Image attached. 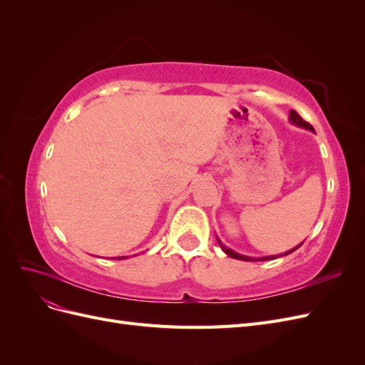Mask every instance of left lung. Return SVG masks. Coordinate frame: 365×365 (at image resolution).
Listing matches in <instances>:
<instances>
[{
	"label": "left lung",
	"instance_id": "obj_1",
	"mask_svg": "<svg viewBox=\"0 0 365 365\" xmlns=\"http://www.w3.org/2000/svg\"><path fill=\"white\" fill-rule=\"evenodd\" d=\"M289 121L292 125H295V126H298V128H304V129H307V130H312V132H315V129L307 123V121H304L300 115H298L294 109H291L289 111ZM217 244L220 245V248H222V251L227 254V256H230V257H233V259H237V260H245V262H264V260H272V259H277V257H282V256H288V254H291V252H294L297 248H300L302 245H303V242L300 245H297L295 248H292V250H289V251H286L284 254H279V256H267V257H250V256H244V254H239V252H236V251H233L231 248H228V247H225L222 242L219 240V237H217Z\"/></svg>",
	"mask_w": 365,
	"mask_h": 365
}]
</instances>
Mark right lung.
<instances>
[{
  "label": "right lung",
  "mask_w": 365,
  "mask_h": 365,
  "mask_svg": "<svg viewBox=\"0 0 365 365\" xmlns=\"http://www.w3.org/2000/svg\"><path fill=\"white\" fill-rule=\"evenodd\" d=\"M117 259H120V260H121V259H126V256H121V257H117Z\"/></svg>",
  "instance_id": "obj_1"
}]
</instances>
